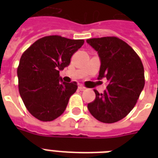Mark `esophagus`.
Returning a JSON list of instances; mask_svg holds the SVG:
<instances>
[{
    "mask_svg": "<svg viewBox=\"0 0 158 158\" xmlns=\"http://www.w3.org/2000/svg\"><path fill=\"white\" fill-rule=\"evenodd\" d=\"M79 89H80V90H84L86 88H85L83 84H79Z\"/></svg>",
    "mask_w": 158,
    "mask_h": 158,
    "instance_id": "esophagus-1",
    "label": "esophagus"
}]
</instances>
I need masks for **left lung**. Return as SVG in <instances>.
Segmentation results:
<instances>
[{
  "label": "left lung",
  "instance_id": "left-lung-1",
  "mask_svg": "<svg viewBox=\"0 0 158 158\" xmlns=\"http://www.w3.org/2000/svg\"><path fill=\"white\" fill-rule=\"evenodd\" d=\"M87 43L101 60L98 79L109 82L106 89L88 104L92 115L103 123L122 120L135 107L145 84L140 57L129 44L116 37L90 38Z\"/></svg>",
  "mask_w": 158,
  "mask_h": 158
}]
</instances>
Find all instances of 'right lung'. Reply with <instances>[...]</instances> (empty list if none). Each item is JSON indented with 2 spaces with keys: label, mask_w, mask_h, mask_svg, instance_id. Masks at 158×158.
I'll return each instance as SVG.
<instances>
[{
  "label": "right lung",
  "mask_w": 158,
  "mask_h": 158,
  "mask_svg": "<svg viewBox=\"0 0 158 158\" xmlns=\"http://www.w3.org/2000/svg\"><path fill=\"white\" fill-rule=\"evenodd\" d=\"M84 43L83 39L46 36L21 56L17 69L19 91L27 110L38 120L52 121L65 110L78 85L76 82L62 81L60 70L69 65Z\"/></svg>",
  "instance_id": "right-lung-1"
}]
</instances>
